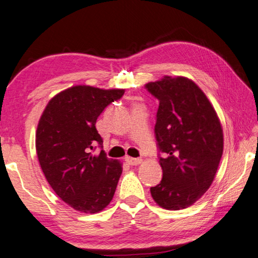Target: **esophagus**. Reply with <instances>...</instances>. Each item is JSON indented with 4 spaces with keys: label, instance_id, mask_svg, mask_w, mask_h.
I'll return each instance as SVG.
<instances>
[{
    "label": "esophagus",
    "instance_id": "obj_1",
    "mask_svg": "<svg viewBox=\"0 0 258 258\" xmlns=\"http://www.w3.org/2000/svg\"><path fill=\"white\" fill-rule=\"evenodd\" d=\"M126 162L131 165H139L143 162V160L139 159V158L135 159V158H131V156H127V158H126Z\"/></svg>",
    "mask_w": 258,
    "mask_h": 258
}]
</instances>
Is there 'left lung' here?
<instances>
[{"instance_id": "obj_1", "label": "left lung", "mask_w": 258, "mask_h": 258, "mask_svg": "<svg viewBox=\"0 0 258 258\" xmlns=\"http://www.w3.org/2000/svg\"><path fill=\"white\" fill-rule=\"evenodd\" d=\"M159 99L155 135L164 153L163 176L150 189L168 210L192 206L213 183L224 152V132L213 104L194 80L163 76L146 85Z\"/></svg>"}]
</instances>
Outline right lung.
Instances as JSON below:
<instances>
[{
  "label": "right lung",
  "instance_id": "obj_1",
  "mask_svg": "<svg viewBox=\"0 0 258 258\" xmlns=\"http://www.w3.org/2000/svg\"><path fill=\"white\" fill-rule=\"evenodd\" d=\"M125 89L72 86L54 95L45 106L35 132V150L48 183L75 210L96 214L112 201L123 163L108 159L96 120L106 106Z\"/></svg>",
  "mask_w": 258,
  "mask_h": 258
}]
</instances>
